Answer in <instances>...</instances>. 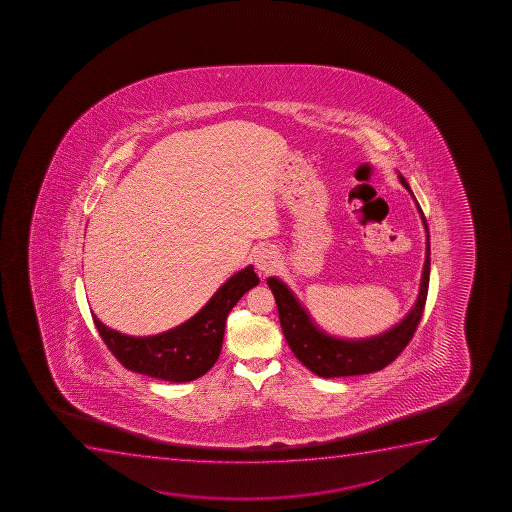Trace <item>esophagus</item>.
I'll return each instance as SVG.
<instances>
[{"mask_svg":"<svg viewBox=\"0 0 512 512\" xmlns=\"http://www.w3.org/2000/svg\"><path fill=\"white\" fill-rule=\"evenodd\" d=\"M253 264L259 269L262 274H269V272L276 271L277 262H279V255L276 250L271 247H260L253 250Z\"/></svg>","mask_w":512,"mask_h":512,"instance_id":"esophagus-1","label":"esophagus"}]
</instances>
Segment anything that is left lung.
Wrapping results in <instances>:
<instances>
[{
	"mask_svg": "<svg viewBox=\"0 0 512 512\" xmlns=\"http://www.w3.org/2000/svg\"><path fill=\"white\" fill-rule=\"evenodd\" d=\"M399 180L413 195L408 181L404 180L403 176H399ZM416 207L427 229V259L421 274L420 295L411 312L384 334L368 337V339H358V341H346V339L329 336L313 324L305 308L301 307L300 301L296 300L286 284L281 283L277 277L267 279V284L276 300L279 322L283 327L289 348L308 370L317 373L319 377L332 379V377H351V375L379 372L396 360L415 336L416 327L420 324L425 301H427L428 281H430L428 224L418 202Z\"/></svg>",
	"mask_w": 512,
	"mask_h": 512,
	"instance_id": "1",
	"label": "left lung"
}]
</instances>
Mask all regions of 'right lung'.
<instances>
[{"label":"right lung","mask_w":512,"mask_h":512,"mask_svg":"<svg viewBox=\"0 0 512 512\" xmlns=\"http://www.w3.org/2000/svg\"><path fill=\"white\" fill-rule=\"evenodd\" d=\"M259 284L253 265L217 289L209 303L185 324L151 337L125 336L92 315L104 344L123 367L154 379L190 382L211 370L221 355L228 313L248 289Z\"/></svg>","instance_id":"1"}]
</instances>
